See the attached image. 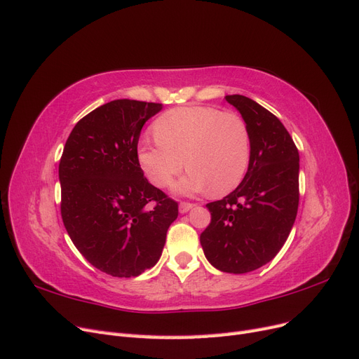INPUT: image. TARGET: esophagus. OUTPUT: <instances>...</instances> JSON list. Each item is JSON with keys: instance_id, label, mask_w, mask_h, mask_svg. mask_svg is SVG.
I'll use <instances>...</instances> for the list:
<instances>
[{"instance_id": "1", "label": "esophagus", "mask_w": 359, "mask_h": 359, "mask_svg": "<svg viewBox=\"0 0 359 359\" xmlns=\"http://www.w3.org/2000/svg\"><path fill=\"white\" fill-rule=\"evenodd\" d=\"M194 206V203H190V202H181L180 203V212H187V211H190L191 208Z\"/></svg>"}]
</instances>
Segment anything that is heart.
<instances>
[{"label": "heart", "instance_id": "heart-1", "mask_svg": "<svg viewBox=\"0 0 359 359\" xmlns=\"http://www.w3.org/2000/svg\"><path fill=\"white\" fill-rule=\"evenodd\" d=\"M157 142H142L139 165L156 187L165 189L182 170L177 186L184 194L224 196L243 182L252 158V135L245 119L215 106H180L153 124ZM184 161L182 162V160Z\"/></svg>", "mask_w": 359, "mask_h": 359}]
</instances>
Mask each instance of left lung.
<instances>
[{"label":"left lung","instance_id":"obj_1","mask_svg":"<svg viewBox=\"0 0 359 359\" xmlns=\"http://www.w3.org/2000/svg\"><path fill=\"white\" fill-rule=\"evenodd\" d=\"M245 119L252 158L243 182L211 212L201 245L223 273L244 274L273 260L286 243L299 202V153L280 119L245 95H226Z\"/></svg>","mask_w":359,"mask_h":359}]
</instances>
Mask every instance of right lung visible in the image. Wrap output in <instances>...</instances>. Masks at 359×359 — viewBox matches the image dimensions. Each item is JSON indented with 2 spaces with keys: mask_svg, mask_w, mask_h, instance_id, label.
Listing matches in <instances>:
<instances>
[{
  "mask_svg": "<svg viewBox=\"0 0 359 359\" xmlns=\"http://www.w3.org/2000/svg\"><path fill=\"white\" fill-rule=\"evenodd\" d=\"M160 103L114 100L74 126L60 160L61 217L79 253L112 277H136L161 256L178 202L149 184L140 130Z\"/></svg>",
  "mask_w": 359,
  "mask_h": 359,
  "instance_id": "1",
  "label": "right lung"
}]
</instances>
